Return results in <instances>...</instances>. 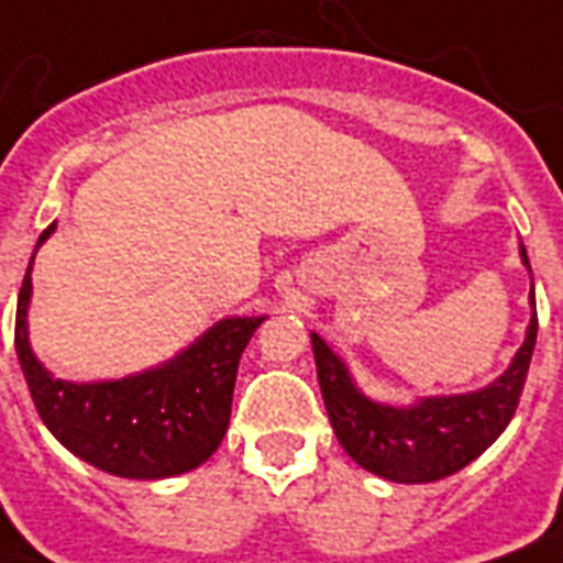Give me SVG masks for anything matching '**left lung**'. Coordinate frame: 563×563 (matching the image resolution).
I'll return each instance as SVG.
<instances>
[{"label": "left lung", "instance_id": "left-lung-1", "mask_svg": "<svg viewBox=\"0 0 563 563\" xmlns=\"http://www.w3.org/2000/svg\"><path fill=\"white\" fill-rule=\"evenodd\" d=\"M520 256L529 268L523 245ZM529 300H532V321L526 327L523 347L515 353L506 374L479 391L423 397L411 406L371 400L368 394L356 388L342 356L333 353L321 335L312 333L318 385L344 453L365 471L402 485L444 479L467 467L473 459H479L503 435L508 420L515 418L517 402L523 394L534 339H538L534 286Z\"/></svg>", "mask_w": 563, "mask_h": 563}]
</instances>
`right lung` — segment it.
Returning a JSON list of instances; mask_svg holds the SVG:
<instances>
[{"label": "right lung", "instance_id": "add662e5", "mask_svg": "<svg viewBox=\"0 0 563 563\" xmlns=\"http://www.w3.org/2000/svg\"><path fill=\"white\" fill-rule=\"evenodd\" d=\"M52 233L55 224L40 233L37 247ZM31 263L16 303L13 344L48 432L87 464L125 479H166L207 462L228 432L242 351L265 316L224 318L161 368L69 383L48 374L31 351Z\"/></svg>", "mask_w": 563, "mask_h": 563}]
</instances>
